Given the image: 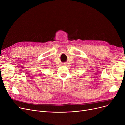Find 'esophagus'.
<instances>
[{
	"instance_id": "34e87169",
	"label": "esophagus",
	"mask_w": 125,
	"mask_h": 125,
	"mask_svg": "<svg viewBox=\"0 0 125 125\" xmlns=\"http://www.w3.org/2000/svg\"><path fill=\"white\" fill-rule=\"evenodd\" d=\"M63 65H65V66H66V63H64Z\"/></svg>"
}]
</instances>
